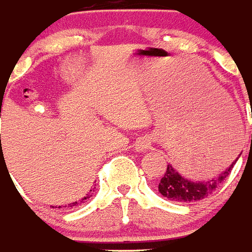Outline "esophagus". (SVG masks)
<instances>
[{
	"mask_svg": "<svg viewBox=\"0 0 252 252\" xmlns=\"http://www.w3.org/2000/svg\"><path fill=\"white\" fill-rule=\"evenodd\" d=\"M151 146V142H150V139H147V138H140L136 142L135 144V148L138 152H144V151H147L148 148H150Z\"/></svg>",
	"mask_w": 252,
	"mask_h": 252,
	"instance_id": "1",
	"label": "esophagus"
}]
</instances>
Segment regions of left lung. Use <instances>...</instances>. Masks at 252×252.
<instances>
[{
	"mask_svg": "<svg viewBox=\"0 0 252 252\" xmlns=\"http://www.w3.org/2000/svg\"><path fill=\"white\" fill-rule=\"evenodd\" d=\"M237 160H238V158H235L234 162H231L220 176L215 177L212 180L202 181V182H194V181L187 180L169 164L164 176L158 182V191L162 196L170 199V200H174V202L189 203L202 200L206 196H208L213 190H216L217 186L229 176V173L231 172Z\"/></svg>",
	"mask_w": 252,
	"mask_h": 252,
	"instance_id": "obj_1",
	"label": "left lung"
}]
</instances>
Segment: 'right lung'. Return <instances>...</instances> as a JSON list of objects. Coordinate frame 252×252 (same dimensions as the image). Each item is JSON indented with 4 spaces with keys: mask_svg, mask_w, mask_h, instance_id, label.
I'll return each mask as SVG.
<instances>
[{
    "mask_svg": "<svg viewBox=\"0 0 252 252\" xmlns=\"http://www.w3.org/2000/svg\"><path fill=\"white\" fill-rule=\"evenodd\" d=\"M91 191H92V190H91ZM91 196H92V195L87 194V196H84V198L82 199V200H79V202L70 203L69 206H65V207H66V208H74V207H75V206H79V204H82V203H84V200H87V199H88V198H91ZM61 207H62V206H60V207H58V208H61ZM65 207H63V208H65ZM56 208H57V207H56Z\"/></svg>",
    "mask_w": 252,
    "mask_h": 252,
    "instance_id": "obj_1",
    "label": "right lung"
}]
</instances>
